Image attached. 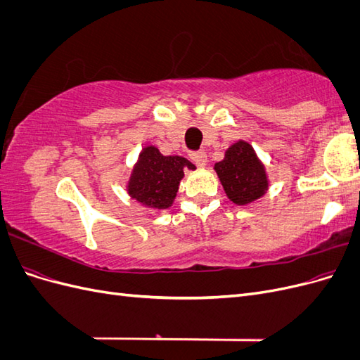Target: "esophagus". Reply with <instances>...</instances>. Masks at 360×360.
Masks as SVG:
<instances>
[{
    "label": "esophagus",
    "mask_w": 360,
    "mask_h": 360,
    "mask_svg": "<svg viewBox=\"0 0 360 360\" xmlns=\"http://www.w3.org/2000/svg\"><path fill=\"white\" fill-rule=\"evenodd\" d=\"M191 159L197 163L200 168H204L207 165L205 151H193V153H191Z\"/></svg>",
    "instance_id": "34e87169"
}]
</instances>
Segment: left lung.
I'll return each instance as SVG.
<instances>
[{"instance_id":"obj_1","label":"left lung","mask_w":360,"mask_h":360,"mask_svg":"<svg viewBox=\"0 0 360 360\" xmlns=\"http://www.w3.org/2000/svg\"><path fill=\"white\" fill-rule=\"evenodd\" d=\"M213 169L226 197L237 205L252 204L269 191L270 180L264 162L258 158L252 144L245 139H238L228 147L224 159L216 162Z\"/></svg>"}]
</instances>
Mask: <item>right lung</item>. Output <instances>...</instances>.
I'll return each mask as SVG.
<instances>
[{"instance_id":"1","label":"right lung","mask_w":360,"mask_h":360,"mask_svg":"<svg viewBox=\"0 0 360 360\" xmlns=\"http://www.w3.org/2000/svg\"><path fill=\"white\" fill-rule=\"evenodd\" d=\"M184 169L197 167L183 156H163L153 144L144 146L126 181L130 198L150 210H167L177 197Z\"/></svg>"}]
</instances>
